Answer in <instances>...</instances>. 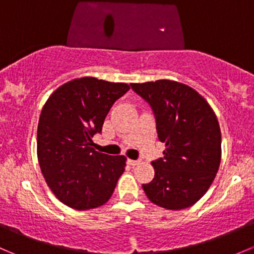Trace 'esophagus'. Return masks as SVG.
I'll return each instance as SVG.
<instances>
[{
    "mask_svg": "<svg viewBox=\"0 0 254 254\" xmlns=\"http://www.w3.org/2000/svg\"><path fill=\"white\" fill-rule=\"evenodd\" d=\"M127 162H129V165H131V166H136V165H139L140 161H136V160H127Z\"/></svg>",
    "mask_w": 254,
    "mask_h": 254,
    "instance_id": "esophagus-1",
    "label": "esophagus"
}]
</instances>
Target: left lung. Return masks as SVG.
I'll return each mask as SVG.
<instances>
[{
    "label": "left lung",
    "instance_id": "obj_1",
    "mask_svg": "<svg viewBox=\"0 0 254 254\" xmlns=\"http://www.w3.org/2000/svg\"><path fill=\"white\" fill-rule=\"evenodd\" d=\"M155 113L163 158L152 162L155 178L142 188L150 201L168 210L196 203L214 182L221 161L217 118L201 94L171 79L131 83Z\"/></svg>",
    "mask_w": 254,
    "mask_h": 254
}]
</instances>
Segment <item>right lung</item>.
Segmentation results:
<instances>
[{"label": "right lung", "mask_w": 254, "mask_h": 254, "mask_svg": "<svg viewBox=\"0 0 254 254\" xmlns=\"http://www.w3.org/2000/svg\"><path fill=\"white\" fill-rule=\"evenodd\" d=\"M129 89L127 83L73 78L45 102L38 123V161L48 187L65 205L89 210L111 199L127 157L96 151L93 135Z\"/></svg>", "instance_id": "obj_1"}]
</instances>
